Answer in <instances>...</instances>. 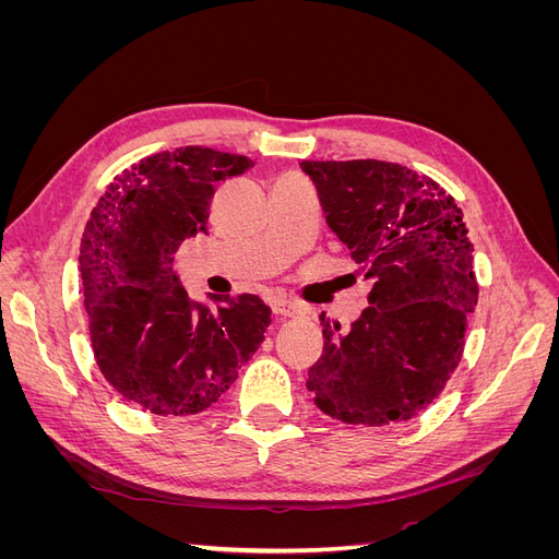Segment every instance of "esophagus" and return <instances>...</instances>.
Instances as JSON below:
<instances>
[{"label": "esophagus", "instance_id": "34e87169", "mask_svg": "<svg viewBox=\"0 0 559 559\" xmlns=\"http://www.w3.org/2000/svg\"><path fill=\"white\" fill-rule=\"evenodd\" d=\"M270 308H273V314L280 317V319H300L302 314H306V312H302V308H298L296 302L286 300V298L270 300Z\"/></svg>", "mask_w": 559, "mask_h": 559}]
</instances>
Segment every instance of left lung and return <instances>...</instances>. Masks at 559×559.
<instances>
[{
	"label": "left lung",
	"instance_id": "1",
	"mask_svg": "<svg viewBox=\"0 0 559 559\" xmlns=\"http://www.w3.org/2000/svg\"><path fill=\"white\" fill-rule=\"evenodd\" d=\"M326 224L370 282L349 331L321 314L324 352L308 389L345 425L386 427L443 392L478 302L473 245L454 198L427 175L386 160H302Z\"/></svg>",
	"mask_w": 559,
	"mask_h": 559
}]
</instances>
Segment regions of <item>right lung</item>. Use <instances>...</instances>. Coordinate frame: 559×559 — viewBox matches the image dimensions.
<instances>
[{
  "label": "right lung",
  "mask_w": 559,
  "mask_h": 559,
  "mask_svg": "<svg viewBox=\"0 0 559 559\" xmlns=\"http://www.w3.org/2000/svg\"><path fill=\"white\" fill-rule=\"evenodd\" d=\"M253 160L207 146L146 156L99 198L81 238L95 361L126 401L154 415H198L238 380L263 343L270 308L253 294L193 302L173 273L186 238L207 233L216 183Z\"/></svg>",
  "instance_id": "obj_1"
}]
</instances>
